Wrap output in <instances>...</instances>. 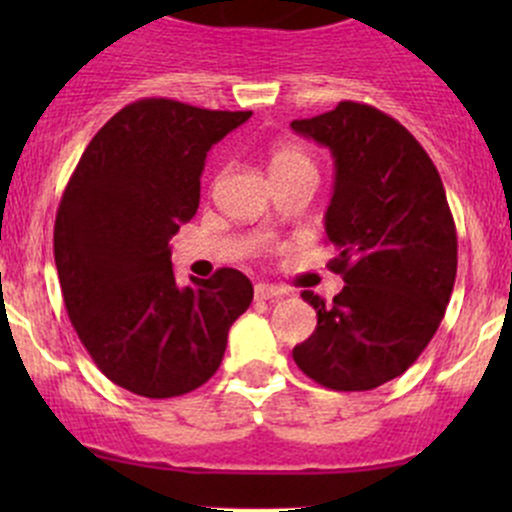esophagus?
Masks as SVG:
<instances>
[{
	"mask_svg": "<svg viewBox=\"0 0 512 512\" xmlns=\"http://www.w3.org/2000/svg\"><path fill=\"white\" fill-rule=\"evenodd\" d=\"M287 289L277 287V285H265V282H260V285H255V297L257 299H277V297H285Z\"/></svg>",
	"mask_w": 512,
	"mask_h": 512,
	"instance_id": "34e87169",
	"label": "esophagus"
}]
</instances>
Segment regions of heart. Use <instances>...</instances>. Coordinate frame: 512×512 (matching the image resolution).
I'll list each match as a JSON object with an SVG mask.
<instances>
[{"mask_svg":"<svg viewBox=\"0 0 512 512\" xmlns=\"http://www.w3.org/2000/svg\"><path fill=\"white\" fill-rule=\"evenodd\" d=\"M294 173H314L312 158L294 143H280L270 153V175L272 180L289 178Z\"/></svg>","mask_w":512,"mask_h":512,"instance_id":"obj_1","label":"heart"}]
</instances>
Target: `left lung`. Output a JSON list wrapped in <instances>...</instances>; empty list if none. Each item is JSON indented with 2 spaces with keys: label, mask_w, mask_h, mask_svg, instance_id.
<instances>
[{
  "label": "left lung",
  "mask_w": 512,
  "mask_h": 512,
  "mask_svg": "<svg viewBox=\"0 0 512 512\" xmlns=\"http://www.w3.org/2000/svg\"><path fill=\"white\" fill-rule=\"evenodd\" d=\"M292 131L332 151L324 230L347 282L332 304L304 289L317 329L292 356L327 389H376L414 364L446 314L458 267L446 190L421 143L374 106L342 101Z\"/></svg>",
  "instance_id": "1"
}]
</instances>
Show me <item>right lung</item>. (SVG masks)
Listing matches in <instances>:
<instances>
[{"mask_svg": "<svg viewBox=\"0 0 512 512\" xmlns=\"http://www.w3.org/2000/svg\"><path fill=\"white\" fill-rule=\"evenodd\" d=\"M250 116L170 98L128 103L91 138L66 185L54 225L66 312L121 389L170 399L203 386L250 307L252 282L232 267L180 287L168 247L198 213L208 151Z\"/></svg>", "mask_w": 512, "mask_h": 512, "instance_id": "right-lung-1", "label": "right lung"}]
</instances>
